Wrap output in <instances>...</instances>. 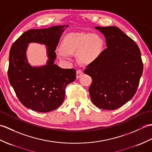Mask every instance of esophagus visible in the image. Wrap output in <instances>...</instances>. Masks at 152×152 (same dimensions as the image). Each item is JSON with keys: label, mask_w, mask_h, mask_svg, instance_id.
Here are the masks:
<instances>
[{"label": "esophagus", "mask_w": 152, "mask_h": 152, "mask_svg": "<svg viewBox=\"0 0 152 152\" xmlns=\"http://www.w3.org/2000/svg\"><path fill=\"white\" fill-rule=\"evenodd\" d=\"M82 74H83V72L82 71V70H80V69L77 70H76V78H79L82 75Z\"/></svg>", "instance_id": "1"}]
</instances>
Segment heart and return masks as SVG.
I'll list each match as a JSON object with an SVG mask.
<instances>
[{
    "label": "heart",
    "instance_id": "b5f03b06",
    "mask_svg": "<svg viewBox=\"0 0 152 152\" xmlns=\"http://www.w3.org/2000/svg\"><path fill=\"white\" fill-rule=\"evenodd\" d=\"M104 45V40L97 34L86 32L70 33L62 41L59 56L65 59L68 55H77L80 63L89 64L98 58Z\"/></svg>",
    "mask_w": 152,
    "mask_h": 152
}]
</instances>
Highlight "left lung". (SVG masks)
<instances>
[{
  "label": "left lung",
  "mask_w": 152,
  "mask_h": 152,
  "mask_svg": "<svg viewBox=\"0 0 152 152\" xmlns=\"http://www.w3.org/2000/svg\"><path fill=\"white\" fill-rule=\"evenodd\" d=\"M95 28L104 34L107 48L84 70L92 78L90 97L99 108L115 110L137 92L143 72L140 51L120 28L114 26Z\"/></svg>",
  "instance_id": "8db88e82"
}]
</instances>
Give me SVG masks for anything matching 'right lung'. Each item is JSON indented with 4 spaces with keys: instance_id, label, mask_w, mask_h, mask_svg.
Returning a JSON list of instances; mask_svg holds the SVG:
<instances>
[{
    "instance_id": "1",
    "label": "right lung",
    "mask_w": 152,
    "mask_h": 152,
    "mask_svg": "<svg viewBox=\"0 0 152 152\" xmlns=\"http://www.w3.org/2000/svg\"><path fill=\"white\" fill-rule=\"evenodd\" d=\"M58 25L42 29H30L23 33L10 48L8 75L9 82L21 104L34 111L48 112L62 104L65 88L76 79V70L61 69L54 64L55 51L64 27ZM46 45L48 61L46 66L32 67L28 63V44Z\"/></svg>"
}]
</instances>
